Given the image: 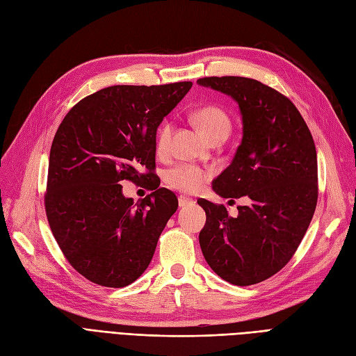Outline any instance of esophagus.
I'll list each match as a JSON object with an SVG mask.
<instances>
[{
	"instance_id": "esophagus-1",
	"label": "esophagus",
	"mask_w": 356,
	"mask_h": 356,
	"mask_svg": "<svg viewBox=\"0 0 356 356\" xmlns=\"http://www.w3.org/2000/svg\"><path fill=\"white\" fill-rule=\"evenodd\" d=\"M193 203H194V200L190 199V197H186V195H179V197H178L179 207H187V206H190Z\"/></svg>"
}]
</instances>
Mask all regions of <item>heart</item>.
Wrapping results in <instances>:
<instances>
[{
  "instance_id": "obj_1",
  "label": "heart",
  "mask_w": 356,
  "mask_h": 356,
  "mask_svg": "<svg viewBox=\"0 0 356 356\" xmlns=\"http://www.w3.org/2000/svg\"><path fill=\"white\" fill-rule=\"evenodd\" d=\"M194 124L211 141L219 136H227L231 131V119L218 106L207 104L195 110L193 113ZM170 136H172V125L165 124L159 128L156 136V152L163 154L168 152L170 144ZM209 170H206L197 165H178L166 172V182L170 187L184 191V193H194L202 188L203 184L209 179Z\"/></svg>"
}]
</instances>
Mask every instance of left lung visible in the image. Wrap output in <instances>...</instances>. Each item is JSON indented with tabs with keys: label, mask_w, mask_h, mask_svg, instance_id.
I'll use <instances>...</instances> for the list:
<instances>
[{
	"label": "left lung",
	"mask_w": 356,
	"mask_h": 356,
	"mask_svg": "<svg viewBox=\"0 0 356 356\" xmlns=\"http://www.w3.org/2000/svg\"><path fill=\"white\" fill-rule=\"evenodd\" d=\"M197 83L238 103L241 144L213 190L229 202L248 200L232 218L224 204L199 199L206 212L200 248L220 278L252 286L287 265L311 224L318 200L315 144L296 106L268 85L241 76Z\"/></svg>",
	"instance_id": "left-lung-1"
}]
</instances>
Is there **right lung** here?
Listing matches in <instances>:
<instances>
[{
	"mask_svg": "<svg viewBox=\"0 0 356 356\" xmlns=\"http://www.w3.org/2000/svg\"><path fill=\"white\" fill-rule=\"evenodd\" d=\"M193 82L113 85L73 106L56 132L45 213L69 264L92 283L120 289L149 266L177 195L156 184V131ZM146 172L143 173L142 170ZM149 181L133 204L122 180Z\"/></svg>",
	"mask_w": 356,
	"mask_h": 356,
	"instance_id": "1",
	"label": "right lung"
}]
</instances>
